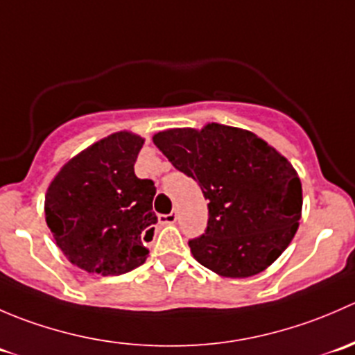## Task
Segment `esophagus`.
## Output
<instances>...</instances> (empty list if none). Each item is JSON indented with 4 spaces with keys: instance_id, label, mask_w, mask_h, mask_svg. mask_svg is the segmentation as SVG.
<instances>
[{
    "instance_id": "1",
    "label": "esophagus",
    "mask_w": 355,
    "mask_h": 355,
    "mask_svg": "<svg viewBox=\"0 0 355 355\" xmlns=\"http://www.w3.org/2000/svg\"><path fill=\"white\" fill-rule=\"evenodd\" d=\"M177 218H178L177 211H173V213H170V214H159L157 221H159L161 225H171V223H175V221H177Z\"/></svg>"
}]
</instances>
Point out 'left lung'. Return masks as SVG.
<instances>
[{
  "mask_svg": "<svg viewBox=\"0 0 355 355\" xmlns=\"http://www.w3.org/2000/svg\"><path fill=\"white\" fill-rule=\"evenodd\" d=\"M153 142L209 200L206 232L189 241L198 263L220 277L247 278L287 249L299 228L302 185L277 149L220 123L157 132Z\"/></svg>",
  "mask_w": 355,
  "mask_h": 355,
  "instance_id": "obj_1",
  "label": "left lung"
}]
</instances>
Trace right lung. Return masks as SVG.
<instances>
[{"mask_svg": "<svg viewBox=\"0 0 355 355\" xmlns=\"http://www.w3.org/2000/svg\"><path fill=\"white\" fill-rule=\"evenodd\" d=\"M144 139L116 132L63 164L49 184L46 223L71 264L103 277L144 264L157 221L155 182L137 178Z\"/></svg>", "mask_w": 355, "mask_h": 355, "instance_id": "1", "label": "right lung"}]
</instances>
